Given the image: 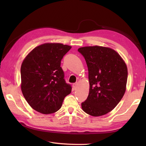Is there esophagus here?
<instances>
[{
	"instance_id": "1",
	"label": "esophagus",
	"mask_w": 146,
	"mask_h": 146,
	"mask_svg": "<svg viewBox=\"0 0 146 146\" xmlns=\"http://www.w3.org/2000/svg\"><path fill=\"white\" fill-rule=\"evenodd\" d=\"M77 86H78V84H77V83H75V84H73V86L74 90H76V89L77 88Z\"/></svg>"
}]
</instances>
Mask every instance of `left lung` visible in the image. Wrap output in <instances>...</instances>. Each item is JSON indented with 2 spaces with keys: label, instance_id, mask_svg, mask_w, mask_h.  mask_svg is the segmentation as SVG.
Returning a JSON list of instances; mask_svg holds the SVG:
<instances>
[{
  "label": "left lung",
  "instance_id": "1",
  "mask_svg": "<svg viewBox=\"0 0 146 146\" xmlns=\"http://www.w3.org/2000/svg\"><path fill=\"white\" fill-rule=\"evenodd\" d=\"M88 68L90 92L82 103L84 112L99 117L112 111L126 90L127 68L117 51L108 47L85 46L78 49Z\"/></svg>",
  "mask_w": 146,
  "mask_h": 146
}]
</instances>
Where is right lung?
<instances>
[{
	"label": "right lung",
	"mask_w": 146,
	"mask_h": 146,
	"mask_svg": "<svg viewBox=\"0 0 146 146\" xmlns=\"http://www.w3.org/2000/svg\"><path fill=\"white\" fill-rule=\"evenodd\" d=\"M71 46L60 43H45L29 52L21 68V90L29 105L42 114L59 110L71 92L64 80L61 60Z\"/></svg>",
	"instance_id": "add662e5"
}]
</instances>
